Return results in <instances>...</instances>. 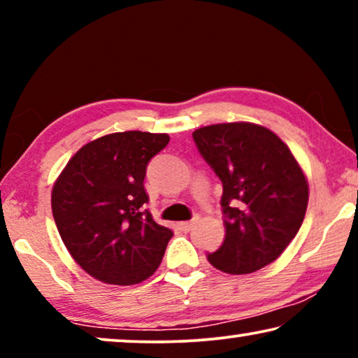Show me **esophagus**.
<instances>
[{
	"label": "esophagus",
	"instance_id": "esophagus-1",
	"mask_svg": "<svg viewBox=\"0 0 358 358\" xmlns=\"http://www.w3.org/2000/svg\"><path fill=\"white\" fill-rule=\"evenodd\" d=\"M194 223H195V220H190V222H180L178 227L182 229V231H189V229L194 227Z\"/></svg>",
	"mask_w": 358,
	"mask_h": 358
}]
</instances>
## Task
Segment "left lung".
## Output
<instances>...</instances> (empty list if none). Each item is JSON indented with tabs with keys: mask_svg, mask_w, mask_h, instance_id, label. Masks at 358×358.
Segmentation results:
<instances>
[{
	"mask_svg": "<svg viewBox=\"0 0 358 358\" xmlns=\"http://www.w3.org/2000/svg\"><path fill=\"white\" fill-rule=\"evenodd\" d=\"M192 138L223 184L224 241L208 262L239 275L275 261L308 207V182L295 156L273 131L249 122L202 127Z\"/></svg>",
	"mask_w": 358,
	"mask_h": 358,
	"instance_id": "8db88e82",
	"label": "left lung"
}]
</instances>
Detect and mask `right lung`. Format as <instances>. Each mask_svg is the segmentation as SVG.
I'll list each match as a JSON object with an SVG mask.
<instances>
[{
    "mask_svg": "<svg viewBox=\"0 0 358 358\" xmlns=\"http://www.w3.org/2000/svg\"><path fill=\"white\" fill-rule=\"evenodd\" d=\"M166 134L119 131L83 146L52 190V213L73 259L97 280L135 285L153 275L173 238L151 217L146 166Z\"/></svg>",
    "mask_w": 358,
    "mask_h": 358,
    "instance_id": "add662e5",
    "label": "right lung"
}]
</instances>
